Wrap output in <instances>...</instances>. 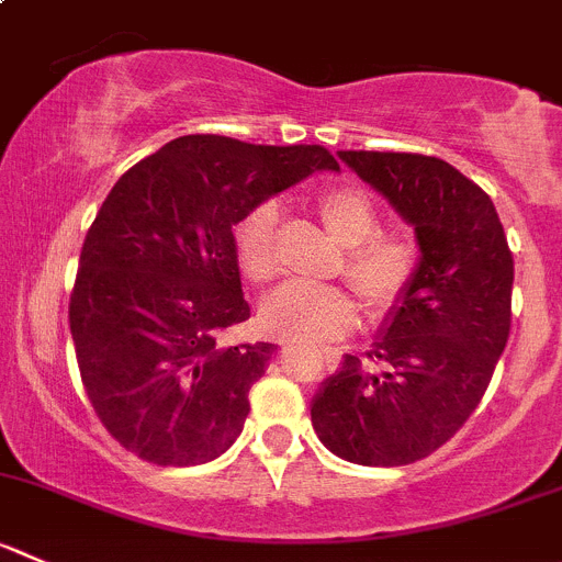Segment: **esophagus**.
Returning <instances> with one entry per match:
<instances>
[{"mask_svg": "<svg viewBox=\"0 0 562 562\" xmlns=\"http://www.w3.org/2000/svg\"><path fill=\"white\" fill-rule=\"evenodd\" d=\"M282 348H285V346H282ZM315 351H318V357L329 359V362H331V359H337V348H331V346H318Z\"/></svg>", "mask_w": 562, "mask_h": 562, "instance_id": "1", "label": "esophagus"}]
</instances>
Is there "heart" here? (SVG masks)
Returning <instances> with one entry per match:
<instances>
[{"label": "heart", "mask_w": 562, "mask_h": 562, "mask_svg": "<svg viewBox=\"0 0 562 562\" xmlns=\"http://www.w3.org/2000/svg\"><path fill=\"white\" fill-rule=\"evenodd\" d=\"M324 227L346 247L342 274L368 310L386 313L403 299L417 274V244L406 233L379 231L373 200L357 187L326 189L318 198ZM238 269L247 280L269 282L280 271V209L260 203L236 227ZM357 321L351 293L335 285H282L260 304L269 335L291 342H315L348 331Z\"/></svg>", "instance_id": "obj_1"}]
</instances>
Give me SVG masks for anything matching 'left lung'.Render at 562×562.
<instances>
[{
	"label": "left lung",
	"mask_w": 562,
	"mask_h": 562,
	"mask_svg": "<svg viewBox=\"0 0 562 562\" xmlns=\"http://www.w3.org/2000/svg\"><path fill=\"white\" fill-rule=\"evenodd\" d=\"M337 156L414 227L419 260L368 353L381 370L346 353L321 381L310 417L340 459L403 467L442 448L481 403L508 342L514 255L492 198L448 161Z\"/></svg>",
	"instance_id": "obj_1"
}]
</instances>
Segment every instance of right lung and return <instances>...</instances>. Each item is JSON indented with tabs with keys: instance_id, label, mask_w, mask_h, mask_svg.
<instances>
[{
	"instance_id": "right-lung-1",
	"label": "right lung",
	"mask_w": 562,
	"mask_h": 562,
	"mask_svg": "<svg viewBox=\"0 0 562 562\" xmlns=\"http://www.w3.org/2000/svg\"><path fill=\"white\" fill-rule=\"evenodd\" d=\"M318 170H340L321 145L189 134L106 194L68 315L87 397L125 450L194 467L236 442L277 346L216 340L249 318L233 227Z\"/></svg>"
}]
</instances>
